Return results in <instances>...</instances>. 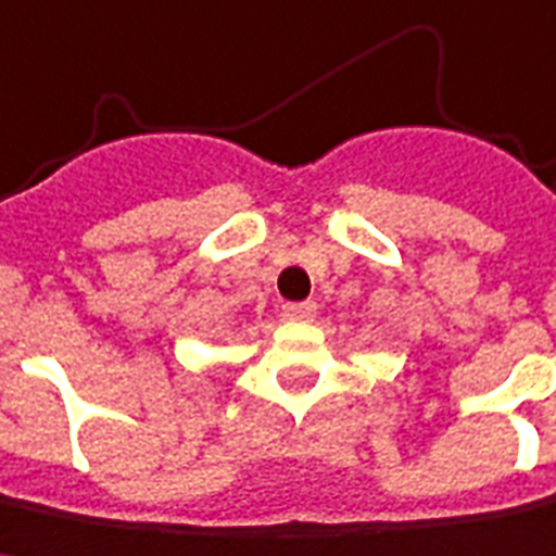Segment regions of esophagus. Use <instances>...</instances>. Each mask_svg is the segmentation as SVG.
Listing matches in <instances>:
<instances>
[{
	"label": "esophagus",
	"mask_w": 556,
	"mask_h": 556,
	"mask_svg": "<svg viewBox=\"0 0 556 556\" xmlns=\"http://www.w3.org/2000/svg\"><path fill=\"white\" fill-rule=\"evenodd\" d=\"M315 315H317L315 302H287L285 305L287 320H300V324H308V320H315Z\"/></svg>",
	"instance_id": "34e87169"
}]
</instances>
